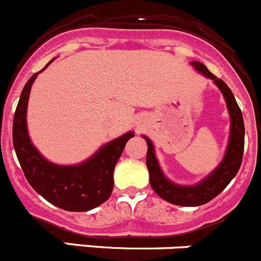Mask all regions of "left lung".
Wrapping results in <instances>:
<instances>
[{"mask_svg": "<svg viewBox=\"0 0 261 261\" xmlns=\"http://www.w3.org/2000/svg\"><path fill=\"white\" fill-rule=\"evenodd\" d=\"M192 64L200 73L215 81V84L219 87L226 99L227 108H228L229 115H231V134H229V142L224 159L222 160L217 169L198 185L181 187V185H176L169 181L164 176L156 156H154L153 146H152L151 141L144 137L147 144H148L146 164L149 172V182H151L152 189L162 199L167 200L172 204L184 205V207H197V205L205 204L213 198L217 197L219 193L229 184V181L236 176L237 171L241 166L245 144L244 118H242L241 109L239 108V104L234 100L229 87L221 79H217V76H215L212 72L208 71V68L203 63L193 61Z\"/></svg>", "mask_w": 261, "mask_h": 261, "instance_id": "1", "label": "left lung"}]
</instances>
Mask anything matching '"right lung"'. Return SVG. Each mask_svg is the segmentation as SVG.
<instances>
[{
	"label": "right lung",
	"instance_id": "obj_1",
	"mask_svg": "<svg viewBox=\"0 0 261 261\" xmlns=\"http://www.w3.org/2000/svg\"><path fill=\"white\" fill-rule=\"evenodd\" d=\"M51 62L53 59L43 69ZM38 73L33 74L22 89L15 112L12 141L17 160L29 184L44 199L64 211L86 212L109 199L114 187L115 165L134 133L129 132L109 142L81 165L59 166L46 161L33 146L27 128L28 100Z\"/></svg>",
	"mask_w": 261,
	"mask_h": 261
}]
</instances>
